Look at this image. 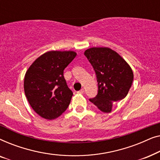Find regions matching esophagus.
<instances>
[{
  "mask_svg": "<svg viewBox=\"0 0 160 160\" xmlns=\"http://www.w3.org/2000/svg\"><path fill=\"white\" fill-rule=\"evenodd\" d=\"M77 92L79 93V94H83V93L84 92V89H81V90Z\"/></svg>",
  "mask_w": 160,
  "mask_h": 160,
  "instance_id": "1",
  "label": "esophagus"
}]
</instances>
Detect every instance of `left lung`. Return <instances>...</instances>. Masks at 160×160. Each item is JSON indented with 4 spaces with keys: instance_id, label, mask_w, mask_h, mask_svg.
I'll use <instances>...</instances> for the list:
<instances>
[{
    "instance_id": "obj_1",
    "label": "left lung",
    "mask_w": 160,
    "mask_h": 160,
    "mask_svg": "<svg viewBox=\"0 0 160 160\" xmlns=\"http://www.w3.org/2000/svg\"><path fill=\"white\" fill-rule=\"evenodd\" d=\"M84 55L95 70L98 85V95L89 100L102 112L110 113L114 102L128 95L133 81L132 69L110 48H90Z\"/></svg>"
}]
</instances>
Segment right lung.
Instances as JSON below:
<instances>
[{
  "mask_svg": "<svg viewBox=\"0 0 160 160\" xmlns=\"http://www.w3.org/2000/svg\"><path fill=\"white\" fill-rule=\"evenodd\" d=\"M76 56L73 51L47 52L26 72L25 96L35 112L43 119H56L68 107L73 92L68 87L63 72Z\"/></svg>",
  "mask_w": 160,
  "mask_h": 160,
  "instance_id": "right-lung-1",
  "label": "right lung"
}]
</instances>
